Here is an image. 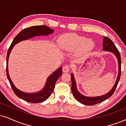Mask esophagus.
I'll list each match as a JSON object with an SVG mask.
<instances>
[{
    "instance_id": "obj_1",
    "label": "esophagus",
    "mask_w": 126,
    "mask_h": 126,
    "mask_svg": "<svg viewBox=\"0 0 126 126\" xmlns=\"http://www.w3.org/2000/svg\"><path fill=\"white\" fill-rule=\"evenodd\" d=\"M69 69H70V66H69V65H67L63 66V72H69Z\"/></svg>"
}]
</instances>
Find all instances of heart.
Wrapping results in <instances>:
<instances>
[{
    "mask_svg": "<svg viewBox=\"0 0 126 126\" xmlns=\"http://www.w3.org/2000/svg\"><path fill=\"white\" fill-rule=\"evenodd\" d=\"M63 45L64 48L75 50L78 48L79 52L84 53L92 49L94 42L92 39L78 36L75 34H68L63 37Z\"/></svg>",
    "mask_w": 126,
    "mask_h": 126,
    "instance_id": "b5f03b06",
    "label": "heart"
}]
</instances>
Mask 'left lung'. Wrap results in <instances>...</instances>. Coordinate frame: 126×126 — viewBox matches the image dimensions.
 <instances>
[{
    "label": "left lung",
    "instance_id": "obj_1",
    "mask_svg": "<svg viewBox=\"0 0 126 126\" xmlns=\"http://www.w3.org/2000/svg\"><path fill=\"white\" fill-rule=\"evenodd\" d=\"M103 41L102 46H103V50L104 51H108V52H112L114 55L116 56V58L118 61V74L117 79H116L115 83L113 85V88H111L110 91L107 94H103V95L99 96H87L82 94L81 93L78 91L77 89V85L76 80L74 77V75L73 73H71V82H72V85H71V90H72V94L74 97L77 99V100L83 105H88V106H92V105H96V104L101 103L103 101L105 100L106 99H108L112 95L115 91L116 87L117 86L118 83H119V79H120L121 75V57L120 52H119L118 49L115 45L114 44L113 42L109 38L107 37L103 36Z\"/></svg>",
    "mask_w": 126,
    "mask_h": 126
}]
</instances>
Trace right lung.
Returning a JSON list of instances; mask_svg holds the SVG:
<instances>
[{"label": "right lung", "instance_id": "1", "mask_svg": "<svg viewBox=\"0 0 126 126\" xmlns=\"http://www.w3.org/2000/svg\"><path fill=\"white\" fill-rule=\"evenodd\" d=\"M54 32V30H52L46 26H35L27 28V29H24L21 32H20L15 37L13 41H12V44L9 47L8 51H7V58H6V74H7V77L14 92L15 93L17 96H18L20 99L26 101V102L37 103L44 102L48 98L54 91L57 79L63 74L62 66H60L58 69H56L47 78V79L46 82V84L40 91H37L36 92H25L24 91H20V89H18V88L16 87L13 81L11 79L10 75H9L8 62L10 52L12 49L13 48L14 46L20 42L29 40L36 36H47V35L52 34Z\"/></svg>", "mask_w": 126, "mask_h": 126}]
</instances>
